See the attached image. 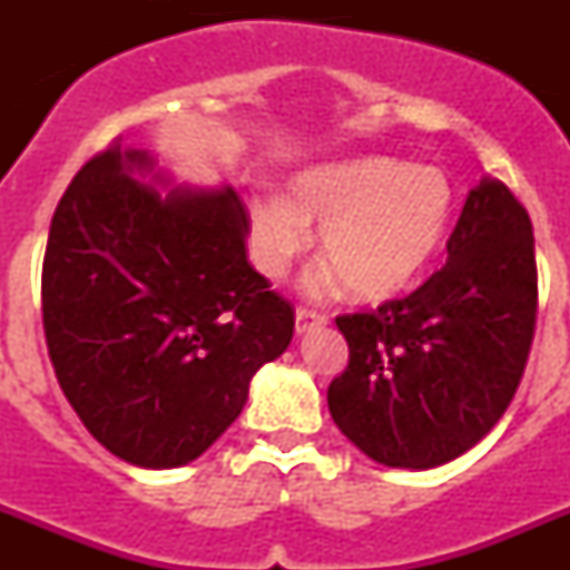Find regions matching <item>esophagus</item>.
Masks as SVG:
<instances>
[{
	"label": "esophagus",
	"mask_w": 570,
	"mask_h": 570,
	"mask_svg": "<svg viewBox=\"0 0 570 570\" xmlns=\"http://www.w3.org/2000/svg\"><path fill=\"white\" fill-rule=\"evenodd\" d=\"M328 316L320 314V311H311V308H296V331L305 334V331L316 328V325H325Z\"/></svg>",
	"instance_id": "34e87169"
}]
</instances>
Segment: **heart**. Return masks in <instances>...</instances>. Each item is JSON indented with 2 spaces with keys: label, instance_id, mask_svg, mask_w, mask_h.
<instances>
[{
  "label": "heart",
  "instance_id": "1",
  "mask_svg": "<svg viewBox=\"0 0 570 570\" xmlns=\"http://www.w3.org/2000/svg\"><path fill=\"white\" fill-rule=\"evenodd\" d=\"M451 208V185L431 165L387 156L322 165L294 176L288 196H250V254L262 274L282 279L308 254L311 225H320L331 271H322L316 285L328 288L340 276L356 299H387L434 259Z\"/></svg>",
  "mask_w": 570,
  "mask_h": 570
}]
</instances>
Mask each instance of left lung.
Instances as JSON below:
<instances>
[{"label":"left lung","instance_id":"obj_1","mask_svg":"<svg viewBox=\"0 0 570 570\" xmlns=\"http://www.w3.org/2000/svg\"><path fill=\"white\" fill-rule=\"evenodd\" d=\"M531 216L497 179L465 199L448 262L414 294L336 316L347 367L328 407L362 454L391 468L456 460L511 405L537 328Z\"/></svg>","mask_w":570,"mask_h":570}]
</instances>
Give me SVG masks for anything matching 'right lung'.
<instances>
[{"mask_svg": "<svg viewBox=\"0 0 570 570\" xmlns=\"http://www.w3.org/2000/svg\"><path fill=\"white\" fill-rule=\"evenodd\" d=\"M122 136L82 165L50 223L42 325L59 387L94 440L139 468L208 451L288 347L294 305L248 262L234 190L159 196Z\"/></svg>", "mask_w": 570, "mask_h": 570, "instance_id": "add662e5", "label": "right lung"}]
</instances>
